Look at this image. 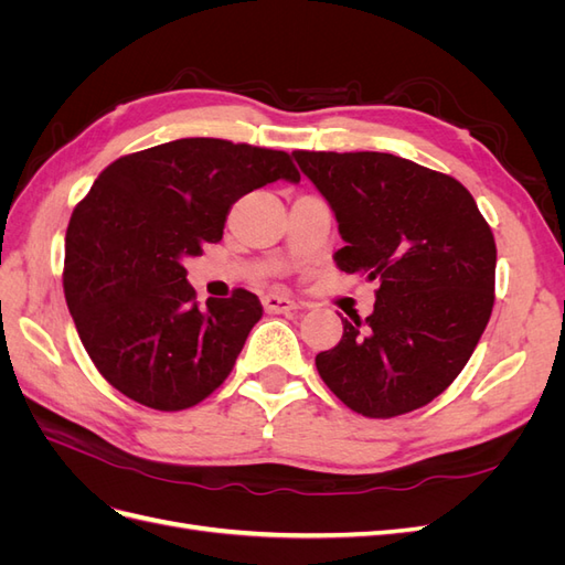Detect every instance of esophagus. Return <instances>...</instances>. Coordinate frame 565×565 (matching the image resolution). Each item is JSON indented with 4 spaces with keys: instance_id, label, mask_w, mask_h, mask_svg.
<instances>
[{
    "instance_id": "34e87169",
    "label": "esophagus",
    "mask_w": 565,
    "mask_h": 565,
    "mask_svg": "<svg viewBox=\"0 0 565 565\" xmlns=\"http://www.w3.org/2000/svg\"><path fill=\"white\" fill-rule=\"evenodd\" d=\"M262 303H264L266 313H289L297 309V301L285 297V295H266L262 299Z\"/></svg>"
}]
</instances>
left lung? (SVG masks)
Masks as SVG:
<instances>
[{
	"mask_svg": "<svg viewBox=\"0 0 565 565\" xmlns=\"http://www.w3.org/2000/svg\"><path fill=\"white\" fill-rule=\"evenodd\" d=\"M337 216L339 270L377 280L363 320L316 355L353 413L388 419L431 403L465 370L494 303L498 247L457 179L391 152L295 150Z\"/></svg>",
	"mask_w": 565,
	"mask_h": 565,
	"instance_id": "obj_1",
	"label": "left lung"
}]
</instances>
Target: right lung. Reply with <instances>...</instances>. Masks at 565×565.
I'll return each mask as SVG.
<instances>
[{
    "label": "right lung",
    "instance_id": "1",
    "mask_svg": "<svg viewBox=\"0 0 565 565\" xmlns=\"http://www.w3.org/2000/svg\"><path fill=\"white\" fill-rule=\"evenodd\" d=\"M299 181L282 150L179 139L108 164L67 224L63 292L104 380L162 413L193 407L231 374L264 309L237 287L200 309L183 259L218 243L233 202Z\"/></svg>",
    "mask_w": 565,
    "mask_h": 565
}]
</instances>
